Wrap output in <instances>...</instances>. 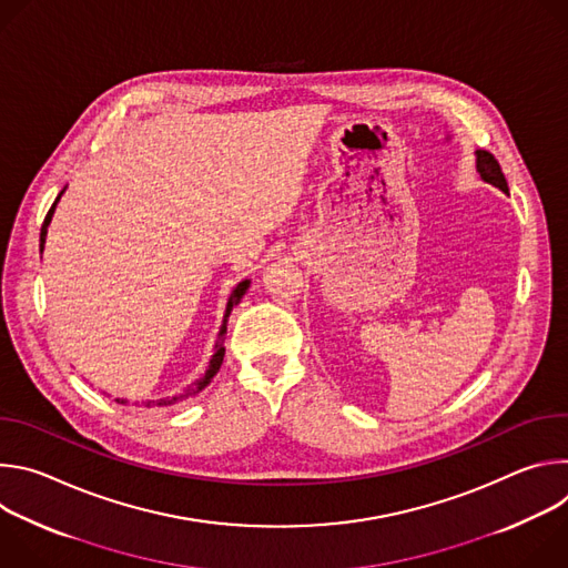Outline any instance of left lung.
Returning a JSON list of instances; mask_svg holds the SVG:
<instances>
[{"instance_id":"left-lung-1","label":"left lung","mask_w":568,"mask_h":568,"mask_svg":"<svg viewBox=\"0 0 568 568\" xmlns=\"http://www.w3.org/2000/svg\"><path fill=\"white\" fill-rule=\"evenodd\" d=\"M476 171H478V175H480L483 182H488V184L497 186L499 191H504L506 195H510L508 182H506V178H504V173H501L499 161H497L490 152L476 150Z\"/></svg>"}]
</instances>
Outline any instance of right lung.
Segmentation results:
<instances>
[{"label":"right lung","instance_id":"1","mask_svg":"<svg viewBox=\"0 0 568 568\" xmlns=\"http://www.w3.org/2000/svg\"><path fill=\"white\" fill-rule=\"evenodd\" d=\"M62 193H64V189L58 193L55 202L51 204V209H49V213H47V217H44V222H42V229H40V254L44 252L47 231H49V224H51L53 211H55V206H58V202H60ZM250 285H252V281H250V278H245V281H240V283L233 287V292H231V296H229V301H226V310H224V316H222V326H220V333H217V342H215V346H213V355H211V362H209V368L204 371V375H202L197 382H193V384H191V386H189L184 393H180V395H173V397L148 399V402H145V407H152V404H156V407H171V404H178L180 399H186V397H191V395H197L202 388H206V386L211 384V379L215 377V373L220 371V366H222V359H224V335H226V321H229V314H231V310H233V307L240 303V298L245 296V292L250 290ZM116 402H119V404H125L128 399H123V397H116Z\"/></svg>","mask_w":568,"mask_h":568}]
</instances>
